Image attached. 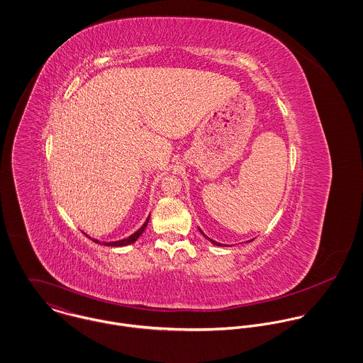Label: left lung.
Listing matches in <instances>:
<instances>
[{
  "mask_svg": "<svg viewBox=\"0 0 363 363\" xmlns=\"http://www.w3.org/2000/svg\"><path fill=\"white\" fill-rule=\"evenodd\" d=\"M200 232H201V230H200ZM201 233H203V232H201ZM203 235H204V233H203ZM204 236H206V235H204ZM206 238H207L208 240H211V242H212V243H213V245H216V246H222V245H220V243H216V242H213V240H212V239H209V238H208V236H206Z\"/></svg>",
  "mask_w": 363,
  "mask_h": 363,
  "instance_id": "1",
  "label": "left lung"
}]
</instances>
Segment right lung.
Listing matches in <instances>:
<instances>
[{"label":"right lung","instance_id":"1","mask_svg":"<svg viewBox=\"0 0 363 363\" xmlns=\"http://www.w3.org/2000/svg\"><path fill=\"white\" fill-rule=\"evenodd\" d=\"M148 220H150V218L145 220V223L135 232V233H133L131 236H128L127 239H123V240H117V242H108V243H104L106 246H127V245H131V243H134L140 236H141V233L145 230V228H147V225H148ZM94 242H96V243H99L98 240H95L94 239Z\"/></svg>","mask_w":363,"mask_h":363}]
</instances>
